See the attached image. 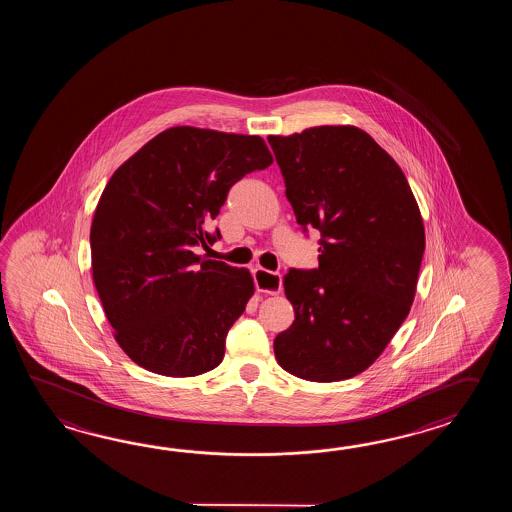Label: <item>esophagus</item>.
<instances>
[{"label":"esophagus","instance_id":"obj_1","mask_svg":"<svg viewBox=\"0 0 512 512\" xmlns=\"http://www.w3.org/2000/svg\"><path fill=\"white\" fill-rule=\"evenodd\" d=\"M254 283L260 293L278 294L282 291V274L278 272L265 271V269H254Z\"/></svg>","mask_w":512,"mask_h":512}]
</instances>
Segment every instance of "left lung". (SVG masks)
<instances>
[{"label": "left lung", "instance_id": "1", "mask_svg": "<svg viewBox=\"0 0 512 512\" xmlns=\"http://www.w3.org/2000/svg\"><path fill=\"white\" fill-rule=\"evenodd\" d=\"M269 144L296 221L322 234L318 269L283 278L294 322L274 355L298 379L346 381L381 357L414 304L421 210L401 166L360 128L315 126Z\"/></svg>", "mask_w": 512, "mask_h": 512}]
</instances>
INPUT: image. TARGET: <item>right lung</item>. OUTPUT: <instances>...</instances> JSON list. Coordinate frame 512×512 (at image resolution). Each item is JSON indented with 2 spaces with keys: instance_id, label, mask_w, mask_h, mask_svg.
<instances>
[{
  "instance_id": "1",
  "label": "right lung",
  "mask_w": 512,
  "mask_h": 512,
  "mask_svg": "<svg viewBox=\"0 0 512 512\" xmlns=\"http://www.w3.org/2000/svg\"><path fill=\"white\" fill-rule=\"evenodd\" d=\"M272 164L258 135L175 126L111 175L91 223L98 298L122 351L144 370L196 377L218 368L254 294L247 269L207 260V227L230 186Z\"/></svg>"
}]
</instances>
